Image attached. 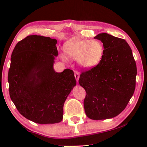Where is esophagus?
<instances>
[{"label":"esophagus","instance_id":"1","mask_svg":"<svg viewBox=\"0 0 147 147\" xmlns=\"http://www.w3.org/2000/svg\"><path fill=\"white\" fill-rule=\"evenodd\" d=\"M74 77H75V78L76 80V81L78 82V79L80 78V73L78 71H74Z\"/></svg>","mask_w":147,"mask_h":147}]
</instances>
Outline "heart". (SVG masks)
<instances>
[{"mask_svg":"<svg viewBox=\"0 0 147 147\" xmlns=\"http://www.w3.org/2000/svg\"><path fill=\"white\" fill-rule=\"evenodd\" d=\"M64 52L68 57L78 59L85 69H91L97 65L102 58L104 47L97 40H82L73 38L64 45Z\"/></svg>","mask_w":147,"mask_h":147,"instance_id":"1","label":"heart"}]
</instances>
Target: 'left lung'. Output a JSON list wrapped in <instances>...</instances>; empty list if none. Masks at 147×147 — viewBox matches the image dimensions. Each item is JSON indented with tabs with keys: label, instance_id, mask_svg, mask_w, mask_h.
<instances>
[{
	"label": "left lung",
	"instance_id": "left-lung-1",
	"mask_svg": "<svg viewBox=\"0 0 147 147\" xmlns=\"http://www.w3.org/2000/svg\"><path fill=\"white\" fill-rule=\"evenodd\" d=\"M94 38L102 42V58L94 67L82 72L78 82L86 92V115L102 120L115 117L125 109L135 91L137 67L124 39L107 33Z\"/></svg>",
	"mask_w": 147,
	"mask_h": 147
}]
</instances>
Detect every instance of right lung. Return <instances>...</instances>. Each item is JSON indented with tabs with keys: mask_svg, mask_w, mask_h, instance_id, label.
I'll use <instances>...</instances> for the list:
<instances>
[{
	"mask_svg": "<svg viewBox=\"0 0 147 147\" xmlns=\"http://www.w3.org/2000/svg\"><path fill=\"white\" fill-rule=\"evenodd\" d=\"M56 43L55 39L32 35L19 41L11 54L9 96L22 115L38 124L61 121L65 101L76 84L71 69L54 71Z\"/></svg>",
	"mask_w": 147,
	"mask_h": 147,
	"instance_id": "add662e5",
	"label": "right lung"
}]
</instances>
